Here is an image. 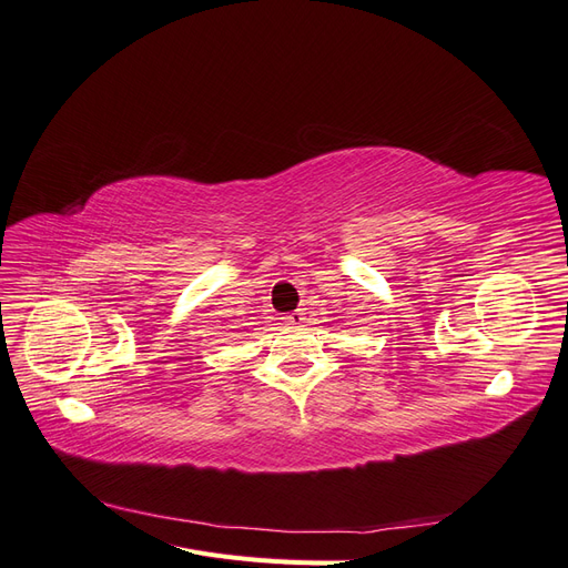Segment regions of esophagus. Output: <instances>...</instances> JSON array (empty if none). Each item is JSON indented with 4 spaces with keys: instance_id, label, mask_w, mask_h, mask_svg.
Returning a JSON list of instances; mask_svg holds the SVG:
<instances>
[{
    "instance_id": "1",
    "label": "esophagus",
    "mask_w": 568,
    "mask_h": 568,
    "mask_svg": "<svg viewBox=\"0 0 568 568\" xmlns=\"http://www.w3.org/2000/svg\"><path fill=\"white\" fill-rule=\"evenodd\" d=\"M303 320H305V313H303V311H294V313L284 315V324H291V326L303 324Z\"/></svg>"
}]
</instances>
